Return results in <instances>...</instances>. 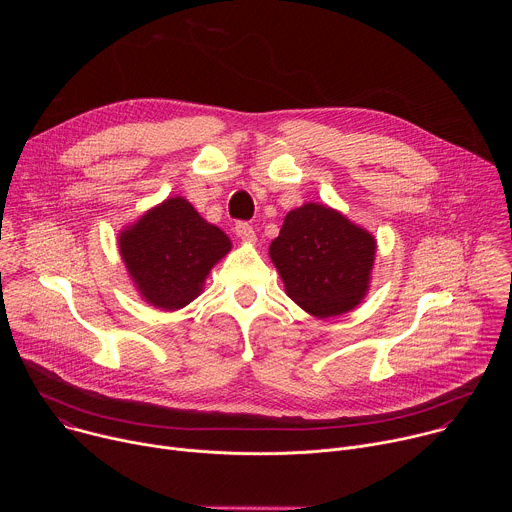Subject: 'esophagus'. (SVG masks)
<instances>
[{
  "label": "esophagus",
  "mask_w": 512,
  "mask_h": 512,
  "mask_svg": "<svg viewBox=\"0 0 512 512\" xmlns=\"http://www.w3.org/2000/svg\"><path fill=\"white\" fill-rule=\"evenodd\" d=\"M235 233H237V237L239 239H243V241H255V229H253V225H249V223H237L235 225Z\"/></svg>",
  "instance_id": "34e87169"
}]
</instances>
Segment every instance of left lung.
<instances>
[{"mask_svg":"<svg viewBox=\"0 0 512 512\" xmlns=\"http://www.w3.org/2000/svg\"><path fill=\"white\" fill-rule=\"evenodd\" d=\"M377 241L344 214L308 202L289 210L269 257L285 294L316 318L354 310L367 296Z\"/></svg>","mask_w":512,"mask_h":512,"instance_id":"1","label":"left lung"}]
</instances>
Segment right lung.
Segmentation results:
<instances>
[{
    "label": "right lung",
    "mask_w": 512,
    "mask_h": 512,
    "mask_svg": "<svg viewBox=\"0 0 512 512\" xmlns=\"http://www.w3.org/2000/svg\"><path fill=\"white\" fill-rule=\"evenodd\" d=\"M231 251V239L182 196L164 200L119 233V253L141 298L166 312L202 294L210 269Z\"/></svg>",
    "instance_id": "right-lung-1"
}]
</instances>
